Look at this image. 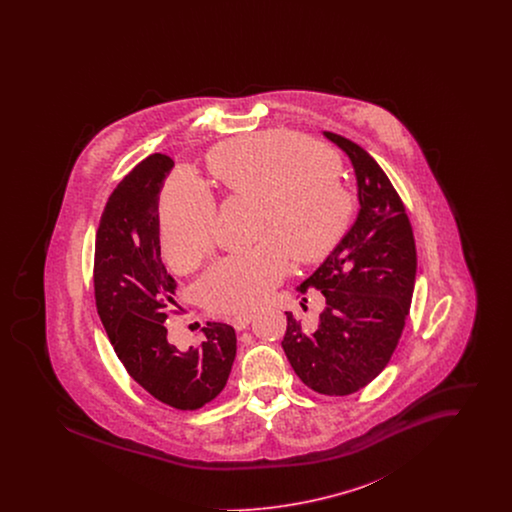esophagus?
I'll use <instances>...</instances> for the list:
<instances>
[{
  "label": "esophagus",
  "instance_id": "34e87169",
  "mask_svg": "<svg viewBox=\"0 0 512 512\" xmlns=\"http://www.w3.org/2000/svg\"><path fill=\"white\" fill-rule=\"evenodd\" d=\"M251 320H253L251 313H240V315H234V317L230 318V324L236 330H245L251 324Z\"/></svg>",
  "mask_w": 512,
  "mask_h": 512
}]
</instances>
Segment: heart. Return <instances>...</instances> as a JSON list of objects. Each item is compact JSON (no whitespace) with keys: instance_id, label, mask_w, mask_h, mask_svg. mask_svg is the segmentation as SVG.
Returning <instances> with one entry per match:
<instances>
[{"instance_id":"1","label":"heart","mask_w":512,"mask_h":512,"mask_svg":"<svg viewBox=\"0 0 512 512\" xmlns=\"http://www.w3.org/2000/svg\"><path fill=\"white\" fill-rule=\"evenodd\" d=\"M209 167L232 197H253V234L259 242L220 259L197 284L213 313L234 315L259 307L286 278L290 257L317 263L347 232L353 197L340 161L315 142L286 132L249 134L215 147ZM163 249L176 268H194L215 244L217 201L190 172L167 182L159 201Z\"/></svg>"}]
</instances>
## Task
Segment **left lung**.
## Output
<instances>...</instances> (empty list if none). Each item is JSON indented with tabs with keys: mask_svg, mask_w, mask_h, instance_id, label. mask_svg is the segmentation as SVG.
I'll list each match as a JSON object with an SVG mask.
<instances>
[{
	"mask_svg": "<svg viewBox=\"0 0 512 512\" xmlns=\"http://www.w3.org/2000/svg\"><path fill=\"white\" fill-rule=\"evenodd\" d=\"M349 155L361 211L328 259L297 290L324 297L315 330L286 313L284 353L299 380L322 395H351L390 363L409 317L416 245L405 205L380 165L355 142L324 132Z\"/></svg>",
	"mask_w": 512,
	"mask_h": 512,
	"instance_id": "obj_1",
	"label": "left lung"
}]
</instances>
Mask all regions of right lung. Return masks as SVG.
I'll use <instances>...</instances> for the list:
<instances>
[{
	"instance_id": "right-lung-1",
	"label": "right lung",
	"mask_w": 512,
	"mask_h": 512,
	"mask_svg": "<svg viewBox=\"0 0 512 512\" xmlns=\"http://www.w3.org/2000/svg\"><path fill=\"white\" fill-rule=\"evenodd\" d=\"M174 167L153 153L128 172L101 213L94 253V297L119 361L157 401L197 411L224 390L236 359V332L207 322L205 340L188 351L167 341L165 320L176 282L161 261L159 194Z\"/></svg>"
}]
</instances>
